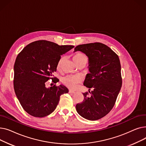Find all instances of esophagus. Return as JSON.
Wrapping results in <instances>:
<instances>
[{"label": "esophagus", "instance_id": "obj_1", "mask_svg": "<svg viewBox=\"0 0 146 146\" xmlns=\"http://www.w3.org/2000/svg\"><path fill=\"white\" fill-rule=\"evenodd\" d=\"M68 93H69V94H74L75 92H74V91H73V90H69Z\"/></svg>", "mask_w": 146, "mask_h": 146}]
</instances>
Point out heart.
I'll list each match as a JSON object with an SVG mask.
<instances>
[{
	"label": "heart",
	"mask_w": 146,
	"mask_h": 146,
	"mask_svg": "<svg viewBox=\"0 0 146 146\" xmlns=\"http://www.w3.org/2000/svg\"><path fill=\"white\" fill-rule=\"evenodd\" d=\"M86 56L83 54L79 53L76 54L73 58H81L83 57H85ZM63 57H61L60 60L58 61V64H57V68H60L61 67V63H62ZM82 80V78L80 75H74V74H68L66 75L61 79V82H63L64 85L67 86L69 88L71 89H75L78 87V84L80 83Z\"/></svg>",
	"instance_id": "heart-1"
}]
</instances>
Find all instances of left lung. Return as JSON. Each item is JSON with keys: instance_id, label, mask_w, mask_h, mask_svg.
Wrapping results in <instances>:
<instances>
[{"instance_id": "1", "label": "left lung", "mask_w": 146, "mask_h": 146, "mask_svg": "<svg viewBox=\"0 0 146 146\" xmlns=\"http://www.w3.org/2000/svg\"><path fill=\"white\" fill-rule=\"evenodd\" d=\"M89 58V71L83 85L93 89L90 96L83 94L82 102L76 106L83 118L90 121L101 119L112 109L122 86L121 64L117 54L108 46L94 42L76 46Z\"/></svg>"}]
</instances>
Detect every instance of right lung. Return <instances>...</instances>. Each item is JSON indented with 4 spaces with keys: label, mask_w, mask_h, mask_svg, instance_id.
Returning <instances> with one entry per match:
<instances>
[{
    "label": "right lung",
    "mask_w": 146,
    "mask_h": 146,
    "mask_svg": "<svg viewBox=\"0 0 146 146\" xmlns=\"http://www.w3.org/2000/svg\"><path fill=\"white\" fill-rule=\"evenodd\" d=\"M73 47L39 40L29 44L18 54L14 64L13 87L23 109L31 115H48L56 108L60 96L68 92L62 85L49 88L45 85L49 79L54 83L59 81L52 73L61 56Z\"/></svg>",
    "instance_id": "obj_1"
}]
</instances>
